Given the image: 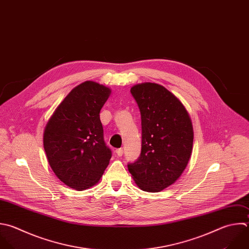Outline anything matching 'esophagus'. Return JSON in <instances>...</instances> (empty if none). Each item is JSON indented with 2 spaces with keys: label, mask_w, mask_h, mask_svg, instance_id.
Instances as JSON below:
<instances>
[{
  "label": "esophagus",
  "mask_w": 249,
  "mask_h": 249,
  "mask_svg": "<svg viewBox=\"0 0 249 249\" xmlns=\"http://www.w3.org/2000/svg\"><path fill=\"white\" fill-rule=\"evenodd\" d=\"M116 153H117V155H118L119 157H122V156H123V154H124V150H123L122 148L117 149V150H116Z\"/></svg>",
  "instance_id": "obj_1"
}]
</instances>
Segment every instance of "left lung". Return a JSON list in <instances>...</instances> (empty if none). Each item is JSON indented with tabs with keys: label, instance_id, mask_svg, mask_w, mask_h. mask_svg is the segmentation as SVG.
Listing matches in <instances>:
<instances>
[{
	"label": "left lung",
	"instance_id": "8db88e82",
	"mask_svg": "<svg viewBox=\"0 0 249 249\" xmlns=\"http://www.w3.org/2000/svg\"><path fill=\"white\" fill-rule=\"evenodd\" d=\"M130 92L141 113L142 149L128 171L141 190L160 192L179 179L190 160L192 121L182 102L159 84H138Z\"/></svg>",
	"mask_w": 249,
	"mask_h": 249
}]
</instances>
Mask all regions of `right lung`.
Returning <instances> with one entry per match:
<instances>
[{"label": "right lung", "instance_id": "add662e5", "mask_svg": "<svg viewBox=\"0 0 249 249\" xmlns=\"http://www.w3.org/2000/svg\"><path fill=\"white\" fill-rule=\"evenodd\" d=\"M111 89L87 81L74 88L56 107L44 130V149L57 178L84 191L96 185L112 153L103 139L99 113Z\"/></svg>", "mask_w": 249, "mask_h": 249}]
</instances>
